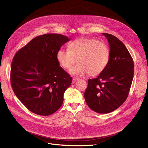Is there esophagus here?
<instances>
[{
    "label": "esophagus",
    "instance_id": "obj_1",
    "mask_svg": "<svg viewBox=\"0 0 148 148\" xmlns=\"http://www.w3.org/2000/svg\"><path fill=\"white\" fill-rule=\"evenodd\" d=\"M77 80H78V79H76V78H74L73 79V81H72V83L73 84H74Z\"/></svg>",
    "mask_w": 148,
    "mask_h": 148
}]
</instances>
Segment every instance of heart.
Wrapping results in <instances>:
<instances>
[{"instance_id":"obj_1","label":"heart","mask_w":148,"mask_h":148,"mask_svg":"<svg viewBox=\"0 0 148 148\" xmlns=\"http://www.w3.org/2000/svg\"><path fill=\"white\" fill-rule=\"evenodd\" d=\"M56 58L65 69L78 62L69 69L70 74L82 76L88 73L90 76H97L108 66L110 51L106 44L95 39L82 38L70 42L68 50H59Z\"/></svg>"}]
</instances>
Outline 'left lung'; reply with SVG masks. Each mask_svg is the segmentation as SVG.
<instances>
[{"instance_id":"left-lung-1","label":"left lung","mask_w":148,"mask_h":148,"mask_svg":"<svg viewBox=\"0 0 148 148\" xmlns=\"http://www.w3.org/2000/svg\"><path fill=\"white\" fill-rule=\"evenodd\" d=\"M103 35L110 46V62L97 78L88 80L84 99L93 111L108 113L117 109L127 98L133 79L134 62L118 38L109 34Z\"/></svg>"}]
</instances>
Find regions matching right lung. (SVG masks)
I'll return each mask as SVG.
<instances>
[{"label":"right lung","mask_w":148,"mask_h":148,"mask_svg":"<svg viewBox=\"0 0 148 148\" xmlns=\"http://www.w3.org/2000/svg\"><path fill=\"white\" fill-rule=\"evenodd\" d=\"M68 37L57 34L35 37L13 58L11 83L14 94L30 112L49 116L64 101L72 77L59 66L56 54Z\"/></svg>","instance_id":"add662e5"}]
</instances>
